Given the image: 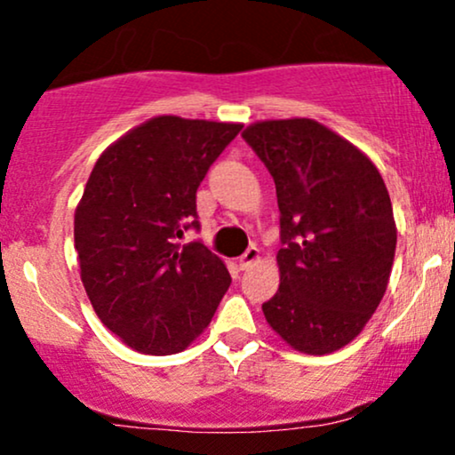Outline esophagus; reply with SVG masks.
<instances>
[{
    "instance_id": "1",
    "label": "esophagus",
    "mask_w": 455,
    "mask_h": 455,
    "mask_svg": "<svg viewBox=\"0 0 455 455\" xmlns=\"http://www.w3.org/2000/svg\"><path fill=\"white\" fill-rule=\"evenodd\" d=\"M259 259H260V252H259V248H257V245H250V248L245 250V252L242 254V257H239V267H242V269H248V267H252V265L257 263Z\"/></svg>"
}]
</instances>
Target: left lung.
I'll list each match as a JSON object with an SVG mask.
<instances>
[{
    "instance_id": "obj_1",
    "label": "left lung",
    "mask_w": 455,
    "mask_h": 455,
    "mask_svg": "<svg viewBox=\"0 0 455 455\" xmlns=\"http://www.w3.org/2000/svg\"><path fill=\"white\" fill-rule=\"evenodd\" d=\"M242 137L274 177L280 207V289L263 315L297 351H338L387 289L398 235L383 177L315 119L260 122Z\"/></svg>"
}]
</instances>
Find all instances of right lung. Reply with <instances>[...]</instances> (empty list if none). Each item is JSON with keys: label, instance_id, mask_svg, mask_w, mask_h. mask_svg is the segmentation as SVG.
Segmentation results:
<instances>
[{"label": "right lung", "instance_id": "1", "mask_svg": "<svg viewBox=\"0 0 455 455\" xmlns=\"http://www.w3.org/2000/svg\"><path fill=\"white\" fill-rule=\"evenodd\" d=\"M239 124L162 115L98 158L75 213V245L90 301L115 336L148 355L184 351L231 286L203 242L196 190Z\"/></svg>", "mask_w": 455, "mask_h": 455}]
</instances>
